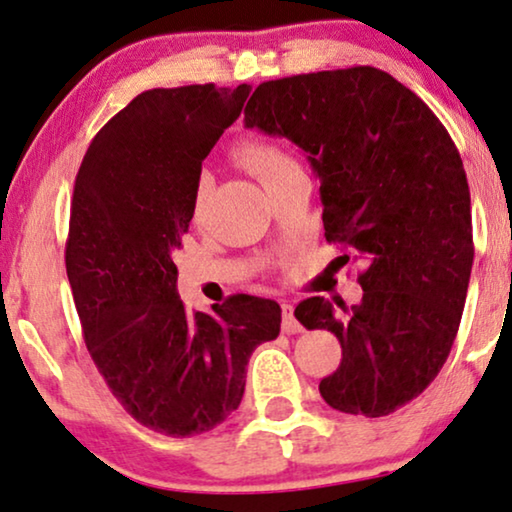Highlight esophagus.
Returning a JSON list of instances; mask_svg holds the SVG:
<instances>
[{
  "label": "esophagus",
  "instance_id": "obj_1",
  "mask_svg": "<svg viewBox=\"0 0 512 512\" xmlns=\"http://www.w3.org/2000/svg\"><path fill=\"white\" fill-rule=\"evenodd\" d=\"M281 311H283V332H288V335H295V332H299L302 330V325L297 323V318H295V313H292V304H288V302H283L281 304Z\"/></svg>",
  "mask_w": 512,
  "mask_h": 512
}]
</instances>
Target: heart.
<instances>
[{"instance_id":"1","label":"heart","mask_w":512,"mask_h":512,"mask_svg":"<svg viewBox=\"0 0 512 512\" xmlns=\"http://www.w3.org/2000/svg\"><path fill=\"white\" fill-rule=\"evenodd\" d=\"M236 159L241 161L252 175L260 177L264 187H267L271 180H276L278 175L288 173L290 168L297 166L295 159H292L281 145H276V142L271 140H260V138L245 140L243 145L236 149ZM208 185H210V177L206 173L199 175V180H196V187H194V203H192L194 215L201 213L203 201H206Z\"/></svg>"}]
</instances>
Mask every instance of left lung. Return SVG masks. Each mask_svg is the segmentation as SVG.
Listing matches in <instances>:
<instances>
[{
  "mask_svg": "<svg viewBox=\"0 0 512 512\" xmlns=\"http://www.w3.org/2000/svg\"><path fill=\"white\" fill-rule=\"evenodd\" d=\"M243 114L304 149L327 243L365 262L360 304L309 297L295 309L342 344L320 395L386 417L438 377L459 332L475 255L459 149L419 95L370 65L264 81Z\"/></svg>",
  "mask_w": 512,
  "mask_h": 512,
  "instance_id": "1",
  "label": "left lung"
}]
</instances>
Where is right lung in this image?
I'll use <instances>...</instances> for the list:
<instances>
[{
  "label": "right lung",
  "instance_id": "obj_1",
  "mask_svg": "<svg viewBox=\"0 0 512 512\" xmlns=\"http://www.w3.org/2000/svg\"><path fill=\"white\" fill-rule=\"evenodd\" d=\"M250 88L140 93L100 128L74 180L65 267L86 349L124 410L170 438L222 424L252 351L281 332L274 299L231 295L187 313L175 288L201 161Z\"/></svg>",
  "mask_w": 512,
  "mask_h": 512
}]
</instances>
